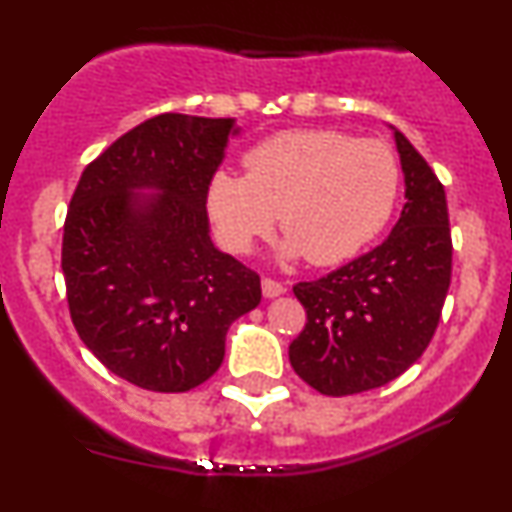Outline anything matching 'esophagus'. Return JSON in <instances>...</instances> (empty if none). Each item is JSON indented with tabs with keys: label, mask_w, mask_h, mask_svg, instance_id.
Instances as JSON below:
<instances>
[{
	"label": "esophagus",
	"mask_w": 512,
	"mask_h": 512,
	"mask_svg": "<svg viewBox=\"0 0 512 512\" xmlns=\"http://www.w3.org/2000/svg\"><path fill=\"white\" fill-rule=\"evenodd\" d=\"M262 293L264 298H279V295L286 293V286L274 279H262Z\"/></svg>",
	"instance_id": "1"
}]
</instances>
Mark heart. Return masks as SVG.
I'll list each match as a JSON object with an SVG mask.
<instances>
[{"label": "heart", "mask_w": 512, "mask_h": 512, "mask_svg": "<svg viewBox=\"0 0 512 512\" xmlns=\"http://www.w3.org/2000/svg\"><path fill=\"white\" fill-rule=\"evenodd\" d=\"M245 176L214 171L207 214L226 250L245 255L279 214L281 260L346 262L389 224L400 190L398 159L381 140L338 131H286L250 147Z\"/></svg>", "instance_id": "obj_1"}]
</instances>
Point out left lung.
Returning <instances> with one entry per match:
<instances>
[{"label": "left lung", "instance_id": "left-lung-1", "mask_svg": "<svg viewBox=\"0 0 512 512\" xmlns=\"http://www.w3.org/2000/svg\"><path fill=\"white\" fill-rule=\"evenodd\" d=\"M391 131L405 205L389 238L346 267L293 286L307 324L288 357L295 374L324 396L379 389L415 365L451 286L446 190L410 140Z\"/></svg>", "mask_w": 512, "mask_h": 512}]
</instances>
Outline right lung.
<instances>
[{
  "mask_svg": "<svg viewBox=\"0 0 512 512\" xmlns=\"http://www.w3.org/2000/svg\"><path fill=\"white\" fill-rule=\"evenodd\" d=\"M236 119L159 114L85 166L61 272L80 341L116 377L183 393L224 362L226 331L262 300L260 276L209 238L207 183Z\"/></svg>",
  "mask_w": 512,
  "mask_h": 512,
  "instance_id": "obj_1",
  "label": "right lung"
}]
</instances>
